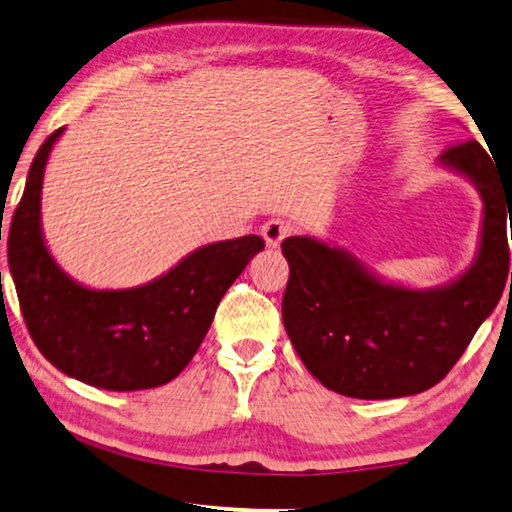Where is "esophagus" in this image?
<instances>
[{
	"label": "esophagus",
	"mask_w": 512,
	"mask_h": 512,
	"mask_svg": "<svg viewBox=\"0 0 512 512\" xmlns=\"http://www.w3.org/2000/svg\"><path fill=\"white\" fill-rule=\"evenodd\" d=\"M288 233H290V224L283 222V219H270V222H265L261 226V235H263L265 245L272 249H277Z\"/></svg>",
	"instance_id": "34e87169"
}]
</instances>
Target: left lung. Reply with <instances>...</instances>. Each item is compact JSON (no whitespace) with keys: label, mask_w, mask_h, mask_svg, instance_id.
I'll return each instance as SVG.
<instances>
[{"label":"left lung","mask_w":512,"mask_h":512,"mask_svg":"<svg viewBox=\"0 0 512 512\" xmlns=\"http://www.w3.org/2000/svg\"><path fill=\"white\" fill-rule=\"evenodd\" d=\"M439 164L471 180L483 201L474 263L444 286L384 281L350 251L309 235L281 242L290 267L283 327L309 373L341 396L403 398L435 387L501 300L512 183L474 139L448 148Z\"/></svg>","instance_id":"left-lung-1"}]
</instances>
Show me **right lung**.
<instances>
[{
    "mask_svg": "<svg viewBox=\"0 0 512 512\" xmlns=\"http://www.w3.org/2000/svg\"><path fill=\"white\" fill-rule=\"evenodd\" d=\"M61 132L38 148L11 219L9 267L27 329L52 366L84 384L162 387L190 364L224 293L265 242L258 235L212 242L144 286H82L52 258L41 224L45 164Z\"/></svg>",
    "mask_w": 512,
    "mask_h": 512,
    "instance_id": "right-lung-1",
    "label": "right lung"
}]
</instances>
